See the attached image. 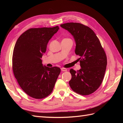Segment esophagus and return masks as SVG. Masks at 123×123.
<instances>
[{
    "label": "esophagus",
    "instance_id": "obj_1",
    "mask_svg": "<svg viewBox=\"0 0 123 123\" xmlns=\"http://www.w3.org/2000/svg\"><path fill=\"white\" fill-rule=\"evenodd\" d=\"M61 70L62 71H67V69L66 68H62Z\"/></svg>",
    "mask_w": 123,
    "mask_h": 123
}]
</instances>
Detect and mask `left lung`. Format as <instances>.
Returning <instances> with one entry per match:
<instances>
[{
    "label": "left lung",
    "mask_w": 123,
    "mask_h": 123,
    "mask_svg": "<svg viewBox=\"0 0 123 123\" xmlns=\"http://www.w3.org/2000/svg\"><path fill=\"white\" fill-rule=\"evenodd\" d=\"M61 27L74 38L75 53L80 58L81 69L70 70L72 78L69 85L74 92L81 95L93 93L100 86L105 75L107 57L100 41L93 31L78 23H68Z\"/></svg>",
    "instance_id": "1"
}]
</instances>
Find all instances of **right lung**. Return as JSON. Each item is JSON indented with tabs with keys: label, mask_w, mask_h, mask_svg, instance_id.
<instances>
[{
	"label": "right lung",
	"mask_w": 123,
	"mask_h": 123,
	"mask_svg": "<svg viewBox=\"0 0 123 123\" xmlns=\"http://www.w3.org/2000/svg\"><path fill=\"white\" fill-rule=\"evenodd\" d=\"M59 27L31 28L18 38L13 51L12 70L18 84L28 96L42 99L50 94L61 72L43 66L41 60L49 40Z\"/></svg>",
	"instance_id": "add662e5"
}]
</instances>
